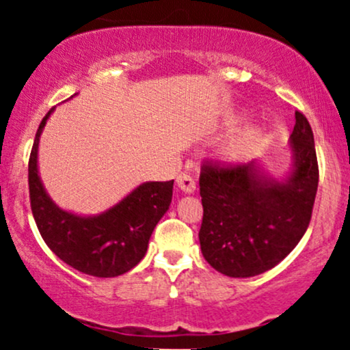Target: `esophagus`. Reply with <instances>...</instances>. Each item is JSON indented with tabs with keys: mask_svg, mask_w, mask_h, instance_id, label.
Masks as SVG:
<instances>
[{
	"mask_svg": "<svg viewBox=\"0 0 350 350\" xmlns=\"http://www.w3.org/2000/svg\"><path fill=\"white\" fill-rule=\"evenodd\" d=\"M176 183H178L180 191L186 192V194H191V192L196 191L194 179H192L189 174H186V172H180V174L178 176V179H176Z\"/></svg>",
	"mask_w": 350,
	"mask_h": 350,
	"instance_id": "obj_1",
	"label": "esophagus"
}]
</instances>
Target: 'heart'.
Returning a JSON list of instances; mask_svg holds the SVG:
<instances>
[{"mask_svg":"<svg viewBox=\"0 0 350 350\" xmlns=\"http://www.w3.org/2000/svg\"><path fill=\"white\" fill-rule=\"evenodd\" d=\"M248 139H250V135H245V138L242 139V142H240V143H239V148H242V146H243V143H247V142H248Z\"/></svg>","mask_w":350,"mask_h":350,"instance_id":"1","label":"heart"}]
</instances>
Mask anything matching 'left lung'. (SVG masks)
<instances>
[{
    "label": "left lung",
    "mask_w": 350,
    "mask_h": 350,
    "mask_svg": "<svg viewBox=\"0 0 350 350\" xmlns=\"http://www.w3.org/2000/svg\"><path fill=\"white\" fill-rule=\"evenodd\" d=\"M295 166L283 183L256 163L204 161L200 167V250L214 270L248 278L276 267L303 239L314 206L319 167L311 124L296 111Z\"/></svg>",
    "instance_id": "1"
}]
</instances>
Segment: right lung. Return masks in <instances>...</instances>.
I'll list each match as a JSON object with an SVG mask.
<instances>
[{"mask_svg":"<svg viewBox=\"0 0 350 350\" xmlns=\"http://www.w3.org/2000/svg\"><path fill=\"white\" fill-rule=\"evenodd\" d=\"M47 111L36 133L27 180L36 226L47 247L75 270L98 278H113L136 267L148 250L156 224L170 208L174 180L144 183L122 202L95 217L62 211L44 191L38 174V146Z\"/></svg>","mask_w":350,"mask_h":350,"instance_id":"add662e5","label":"right lung"}]
</instances>
